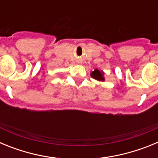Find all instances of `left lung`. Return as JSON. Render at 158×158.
<instances>
[{"label": "left lung", "instance_id": "obj_1", "mask_svg": "<svg viewBox=\"0 0 158 158\" xmlns=\"http://www.w3.org/2000/svg\"><path fill=\"white\" fill-rule=\"evenodd\" d=\"M92 77H93L96 80L98 81H104V77H103V72H100V70H98L97 69H95L94 71H93L91 73Z\"/></svg>", "mask_w": 158, "mask_h": 158}]
</instances>
